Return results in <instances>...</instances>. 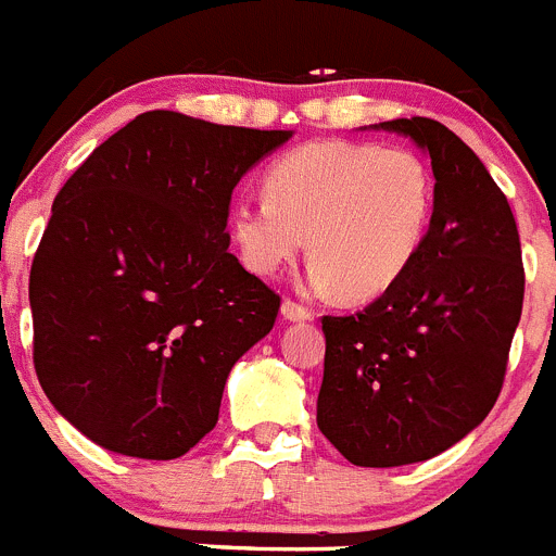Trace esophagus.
<instances>
[{
  "instance_id": "esophagus-1",
  "label": "esophagus",
  "mask_w": 556,
  "mask_h": 556,
  "mask_svg": "<svg viewBox=\"0 0 556 556\" xmlns=\"http://www.w3.org/2000/svg\"><path fill=\"white\" fill-rule=\"evenodd\" d=\"M282 318L285 320H313L315 313H313V309L304 307V304L293 302V299H285V302H282Z\"/></svg>"
}]
</instances>
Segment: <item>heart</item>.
I'll list each match as a JSON object with an SVG mask.
<instances>
[{"label":"heart","instance_id":"heart-1","mask_svg":"<svg viewBox=\"0 0 556 556\" xmlns=\"http://www.w3.org/2000/svg\"><path fill=\"white\" fill-rule=\"evenodd\" d=\"M435 178L408 148L309 142L266 173V197H241L232 236L249 271L271 277L307 236L309 288L372 299L403 277L433 222Z\"/></svg>","mask_w":556,"mask_h":556}]
</instances>
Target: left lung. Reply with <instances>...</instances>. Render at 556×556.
<instances>
[{"instance_id": "obj_1", "label": "left lung", "mask_w": 556, "mask_h": 556, "mask_svg": "<svg viewBox=\"0 0 556 556\" xmlns=\"http://www.w3.org/2000/svg\"><path fill=\"white\" fill-rule=\"evenodd\" d=\"M378 128L428 150L433 222L395 285L354 315H324L318 428L354 466L428 460L489 417L523 304L507 197L447 126L397 117Z\"/></svg>"}]
</instances>
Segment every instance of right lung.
Masks as SVG:
<instances>
[{"label":"right lung","instance_id":"right-lung-1","mask_svg":"<svg viewBox=\"0 0 556 556\" xmlns=\"http://www.w3.org/2000/svg\"><path fill=\"white\" fill-rule=\"evenodd\" d=\"M290 131L139 114L51 205L29 271L46 397L112 453L173 460L216 428L279 293L230 254L232 189Z\"/></svg>","mask_w":556,"mask_h":556}]
</instances>
